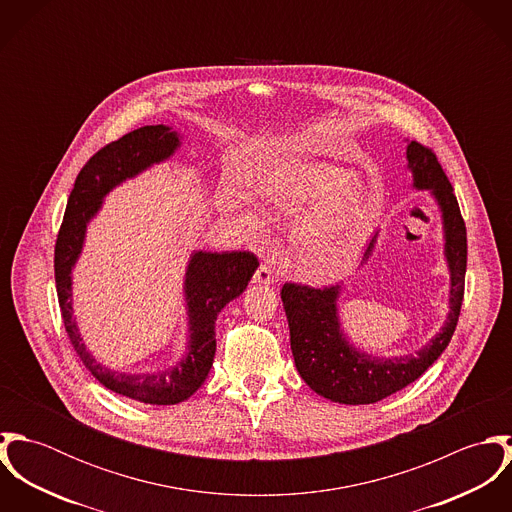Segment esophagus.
<instances>
[{
	"label": "esophagus",
	"instance_id": "esophagus-1",
	"mask_svg": "<svg viewBox=\"0 0 512 512\" xmlns=\"http://www.w3.org/2000/svg\"><path fill=\"white\" fill-rule=\"evenodd\" d=\"M254 282H256V284H262V286H270V284L274 282L272 268L266 266V264H262V266L256 270V274H254Z\"/></svg>",
	"mask_w": 512,
	"mask_h": 512
}]
</instances>
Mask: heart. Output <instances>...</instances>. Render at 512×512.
Here are the masks:
<instances>
[{
    "instance_id": "obj_1",
    "label": "heart",
    "mask_w": 512,
    "mask_h": 512,
    "mask_svg": "<svg viewBox=\"0 0 512 512\" xmlns=\"http://www.w3.org/2000/svg\"><path fill=\"white\" fill-rule=\"evenodd\" d=\"M260 193L282 207L312 201L293 222V238L323 276H341L357 264L376 219V203L361 177L337 165L297 161L276 173ZM222 207H234L230 197H224Z\"/></svg>"
}]
</instances>
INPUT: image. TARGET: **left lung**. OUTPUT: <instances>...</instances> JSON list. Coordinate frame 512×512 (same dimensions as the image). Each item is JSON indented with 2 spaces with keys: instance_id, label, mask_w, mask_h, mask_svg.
Instances as JSON below:
<instances>
[{
  "instance_id": "1",
  "label": "left lung",
  "mask_w": 512,
  "mask_h": 512,
  "mask_svg": "<svg viewBox=\"0 0 512 512\" xmlns=\"http://www.w3.org/2000/svg\"><path fill=\"white\" fill-rule=\"evenodd\" d=\"M408 169L414 189L430 191L438 203L443 228V256L449 270V311L443 327L416 355L374 357L347 339L339 319L341 286L315 290L284 284L282 301L290 325L293 361L299 376L319 396L339 404H374L418 380L439 359L455 331L467 270V232L453 187L432 149L408 142ZM376 236L366 248L368 262Z\"/></svg>"
}]
</instances>
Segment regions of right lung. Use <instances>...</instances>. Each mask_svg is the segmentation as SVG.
Segmentation results:
<instances>
[{
	"instance_id": "right-lung-1",
	"label": "right lung",
	"mask_w": 512,
	"mask_h": 512,
	"mask_svg": "<svg viewBox=\"0 0 512 512\" xmlns=\"http://www.w3.org/2000/svg\"><path fill=\"white\" fill-rule=\"evenodd\" d=\"M179 146L181 136L173 128L157 124L138 128L94 153L74 181L55 246V282L63 323L82 365L108 390L155 406L179 404L207 380L217 351V315L246 290L258 268V258L252 252L195 250L183 282L189 321L187 349L175 365L140 374L100 365L86 349L73 315V268L84 246L86 226L102 209L104 197L126 179L167 161Z\"/></svg>"
}]
</instances>
